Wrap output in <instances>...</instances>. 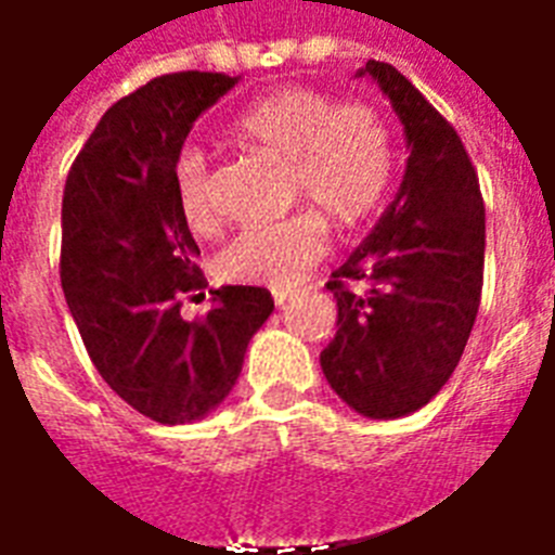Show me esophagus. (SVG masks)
<instances>
[{"label":"esophagus","instance_id":"1","mask_svg":"<svg viewBox=\"0 0 555 555\" xmlns=\"http://www.w3.org/2000/svg\"><path fill=\"white\" fill-rule=\"evenodd\" d=\"M291 296H294V294H285V291H276V294H273V302H276V308H282V305H285L287 299H291Z\"/></svg>","mask_w":555,"mask_h":555}]
</instances>
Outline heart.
I'll return each mask as SVG.
<instances>
[{
  "label": "heart",
  "mask_w": 555,
  "mask_h": 555,
  "mask_svg": "<svg viewBox=\"0 0 555 555\" xmlns=\"http://www.w3.org/2000/svg\"><path fill=\"white\" fill-rule=\"evenodd\" d=\"M235 141L287 164L294 204H308L337 227H357L377 212L391 181V138L371 108L337 106L313 89H279L256 100L233 124ZM178 209L195 235L218 230L207 160L184 150L176 160ZM320 216L302 212L282 224L253 227L218 253V273L233 282L287 291L325 256Z\"/></svg>",
  "instance_id": "1"
}]
</instances>
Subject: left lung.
Returning a JSON list of instances; mask_svg holds the SVG:
<instances>
[{"label": "left lung", "instance_id": "8db88e82", "mask_svg": "<svg viewBox=\"0 0 555 555\" xmlns=\"http://www.w3.org/2000/svg\"><path fill=\"white\" fill-rule=\"evenodd\" d=\"M354 77L377 82L403 126V181L365 242L331 273L337 334L320 354L331 388L357 414L417 412L452 377L481 305L483 201L457 132L388 63ZM346 278L366 291L348 292Z\"/></svg>", "mask_w": 555, "mask_h": 555}]
</instances>
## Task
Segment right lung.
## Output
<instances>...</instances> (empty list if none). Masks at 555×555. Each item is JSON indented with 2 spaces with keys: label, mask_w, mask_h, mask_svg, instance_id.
Listing matches in <instances>:
<instances>
[{
  "label": "right lung",
  "mask_w": 555,
  "mask_h": 555,
  "mask_svg": "<svg viewBox=\"0 0 555 555\" xmlns=\"http://www.w3.org/2000/svg\"><path fill=\"white\" fill-rule=\"evenodd\" d=\"M235 82L207 72L146 82L100 117L65 181L60 279L74 325L108 388L164 426L224 403L273 313L264 287L224 285L207 317H181L207 282L172 172L195 120Z\"/></svg>",
  "instance_id": "1"
}]
</instances>
